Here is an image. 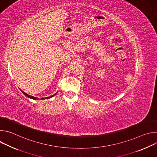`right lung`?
Segmentation results:
<instances>
[{
    "label": "right lung",
    "mask_w": 157,
    "mask_h": 157,
    "mask_svg": "<svg viewBox=\"0 0 157 157\" xmlns=\"http://www.w3.org/2000/svg\"><path fill=\"white\" fill-rule=\"evenodd\" d=\"M22 93H23L26 96H27L28 98H31V99H37V100H38V98H35V97H33V96H30V95H29V94H26L25 93H24L23 91H21V90H20ZM55 94H54V95H53V96H50V97H48V98H47V99H48V98H52V97H53ZM46 99V98H41V99Z\"/></svg>",
    "instance_id": "1"
}]
</instances>
